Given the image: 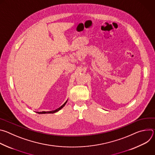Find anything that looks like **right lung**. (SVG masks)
<instances>
[{"instance_id": "add662e5", "label": "right lung", "mask_w": 155, "mask_h": 155, "mask_svg": "<svg viewBox=\"0 0 155 155\" xmlns=\"http://www.w3.org/2000/svg\"><path fill=\"white\" fill-rule=\"evenodd\" d=\"M67 102H68V101H66L62 105H61L59 108H57L56 110H53V111H50V112H37V114H54V113H56V112H58L59 110H61L65 105V104L67 103Z\"/></svg>"}]
</instances>
